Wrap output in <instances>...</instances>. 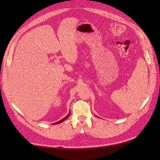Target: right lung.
Listing matches in <instances>:
<instances>
[{"label":"right lung","instance_id":"right-lung-1","mask_svg":"<svg viewBox=\"0 0 160 160\" xmlns=\"http://www.w3.org/2000/svg\"><path fill=\"white\" fill-rule=\"evenodd\" d=\"M70 112H69V113H68V114L66 116V117H65V118H63V119H61V121H58V122H56V123H53V124H57V123H61V122H63V121H64V120H66V119L68 118V116H69V115H70Z\"/></svg>","mask_w":160,"mask_h":160}]
</instances>
